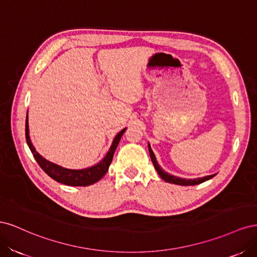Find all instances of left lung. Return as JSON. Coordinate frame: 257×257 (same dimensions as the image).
I'll return each instance as SVG.
<instances>
[{"label":"left lung","instance_id":"obj_1","mask_svg":"<svg viewBox=\"0 0 257 257\" xmlns=\"http://www.w3.org/2000/svg\"><path fill=\"white\" fill-rule=\"evenodd\" d=\"M149 152H150V158H151V161L153 163V165L155 167V169H157V172L159 173L160 177L163 179V180H165L169 183H175V184H179V185H196V184H199V183H203L207 180H209V179L213 178L215 175H210V176H206L204 178H197V179H182V178H178V177H175L173 175H169L167 173H165L164 170H163L160 165L158 164V161L157 159H155V155L153 153V151L151 150V147L149 145Z\"/></svg>","mask_w":257,"mask_h":257}]
</instances>
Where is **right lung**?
I'll return each instance as SVG.
<instances>
[{
	"mask_svg": "<svg viewBox=\"0 0 257 257\" xmlns=\"http://www.w3.org/2000/svg\"><path fill=\"white\" fill-rule=\"evenodd\" d=\"M124 132H125V128H123L120 133L114 137L109 151H108L106 157L102 161H100L98 164L92 166V167H89V168L75 170V169L63 168L59 165L53 164V163L45 160L43 157H41V155L36 152L32 143H31V141H30L28 115H27V120H26V139H27V143H28L30 150H31V152H32L36 162L38 163V165H40L44 172L47 174L50 178H52L53 180H56L60 183L66 184V185H72V186H87V185L97 182L105 176L108 168H109V165H110V163L113 158V153L116 149V147H118V144H119L121 136L123 135Z\"/></svg>",
	"mask_w": 257,
	"mask_h": 257,
	"instance_id": "add662e5",
	"label": "right lung"
}]
</instances>
